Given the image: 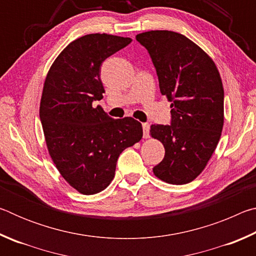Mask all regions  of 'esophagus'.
I'll use <instances>...</instances> for the list:
<instances>
[{"label":"esophagus","instance_id":"34e87169","mask_svg":"<svg viewBox=\"0 0 256 256\" xmlns=\"http://www.w3.org/2000/svg\"><path fill=\"white\" fill-rule=\"evenodd\" d=\"M142 128H144V138H149V131H150V125L148 123L142 124Z\"/></svg>","mask_w":256,"mask_h":256}]
</instances>
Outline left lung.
<instances>
[{"instance_id":"1","label":"left lung","mask_w":256,"mask_h":256,"mask_svg":"<svg viewBox=\"0 0 256 256\" xmlns=\"http://www.w3.org/2000/svg\"><path fill=\"white\" fill-rule=\"evenodd\" d=\"M157 71L160 92L172 102V124H154L164 146L154 167L159 180L183 185L196 178L214 152L224 128V86L212 58L184 34L151 30L136 34Z\"/></svg>"}]
</instances>
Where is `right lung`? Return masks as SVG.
I'll list each match as a JSON object with an SVG mask.
<instances>
[{
    "mask_svg": "<svg viewBox=\"0 0 256 256\" xmlns=\"http://www.w3.org/2000/svg\"><path fill=\"white\" fill-rule=\"evenodd\" d=\"M131 42L108 34L78 38L55 58L44 82L40 118L48 154L60 176L84 196L110 184L120 154L144 136L136 120L112 118L92 105L105 92L102 63Z\"/></svg>",
    "mask_w": 256,
    "mask_h": 256,
    "instance_id": "1",
    "label": "right lung"
}]
</instances>
